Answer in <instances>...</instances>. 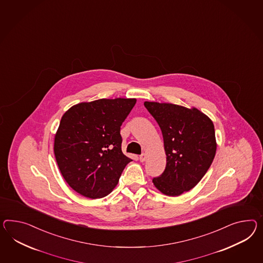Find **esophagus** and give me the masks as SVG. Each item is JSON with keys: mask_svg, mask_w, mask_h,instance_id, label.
<instances>
[{"mask_svg": "<svg viewBox=\"0 0 263 263\" xmlns=\"http://www.w3.org/2000/svg\"><path fill=\"white\" fill-rule=\"evenodd\" d=\"M146 159H147V155H146V154H142V155L139 156V160L141 162L145 161Z\"/></svg>", "mask_w": 263, "mask_h": 263, "instance_id": "esophagus-1", "label": "esophagus"}]
</instances>
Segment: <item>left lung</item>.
Returning a JSON list of instances; mask_svg holds the SVG:
<instances>
[{"label":"left lung","instance_id":"8db88e82","mask_svg":"<svg viewBox=\"0 0 263 263\" xmlns=\"http://www.w3.org/2000/svg\"><path fill=\"white\" fill-rule=\"evenodd\" d=\"M144 106L160 127L167 155L166 168L153 182L164 195H180L201 180L215 158L214 124L197 108L157 102Z\"/></svg>","mask_w":263,"mask_h":263}]
</instances>
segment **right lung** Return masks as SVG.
<instances>
[{
  "instance_id": "obj_1",
  "label": "right lung",
  "mask_w": 263,
  "mask_h": 263,
  "mask_svg": "<svg viewBox=\"0 0 263 263\" xmlns=\"http://www.w3.org/2000/svg\"><path fill=\"white\" fill-rule=\"evenodd\" d=\"M136 99H99L65 112L54 138V155L68 185L88 198L108 195L132 161L122 153L120 127Z\"/></svg>"
}]
</instances>
